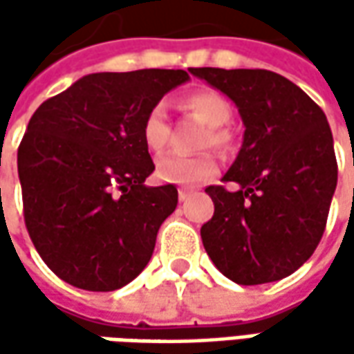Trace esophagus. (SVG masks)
Returning a JSON list of instances; mask_svg holds the SVG:
<instances>
[{
  "mask_svg": "<svg viewBox=\"0 0 354 354\" xmlns=\"http://www.w3.org/2000/svg\"><path fill=\"white\" fill-rule=\"evenodd\" d=\"M189 197H191V193H189V191H185V189H179V201H187Z\"/></svg>",
  "mask_w": 354,
  "mask_h": 354,
  "instance_id": "34e87169",
  "label": "esophagus"
}]
</instances>
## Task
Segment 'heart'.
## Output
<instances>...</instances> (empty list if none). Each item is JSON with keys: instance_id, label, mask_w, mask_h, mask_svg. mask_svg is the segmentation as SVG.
<instances>
[{"instance_id": "heart-1", "label": "heart", "mask_w": 354, "mask_h": 354, "mask_svg": "<svg viewBox=\"0 0 354 354\" xmlns=\"http://www.w3.org/2000/svg\"><path fill=\"white\" fill-rule=\"evenodd\" d=\"M183 108L201 120L205 126H209L203 145H214V147H226L230 142V133L223 126L230 122L232 108L223 94L216 90H195L183 98ZM169 122L163 104H156L149 108V112L143 118L142 136L145 145L151 151H161L169 142ZM157 177L165 183L173 185H198L209 181L218 171L216 157L212 153H203L197 157L185 156H163L156 165Z\"/></svg>"}]
</instances>
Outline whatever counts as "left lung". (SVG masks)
Returning a JSON list of instances; mask_svg holds the SVG:
<instances>
[{"mask_svg": "<svg viewBox=\"0 0 354 354\" xmlns=\"http://www.w3.org/2000/svg\"><path fill=\"white\" fill-rule=\"evenodd\" d=\"M236 104L244 140L223 177L211 185L212 218L203 246L240 286L278 281L311 258L327 225L337 159L327 118L292 80L262 68H191Z\"/></svg>", "mask_w": 354, "mask_h": 354, "instance_id": "1", "label": "left lung"}]
</instances>
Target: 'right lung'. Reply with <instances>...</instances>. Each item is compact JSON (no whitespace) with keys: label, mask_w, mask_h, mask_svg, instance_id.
I'll list each match as a JSON object with an SVG mask.
<instances>
[{"label":"right lung","mask_w":354,"mask_h":354,"mask_svg":"<svg viewBox=\"0 0 354 354\" xmlns=\"http://www.w3.org/2000/svg\"><path fill=\"white\" fill-rule=\"evenodd\" d=\"M185 71L94 73L37 108L17 151L23 214L43 262L66 283L114 292L142 274L175 185L147 187L151 106Z\"/></svg>","instance_id":"obj_1"}]
</instances>
